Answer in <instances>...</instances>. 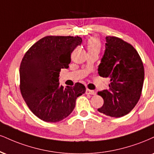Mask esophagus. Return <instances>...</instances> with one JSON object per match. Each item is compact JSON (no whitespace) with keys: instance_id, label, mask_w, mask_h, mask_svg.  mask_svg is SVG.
Instances as JSON below:
<instances>
[{"instance_id":"1","label":"esophagus","mask_w":154,"mask_h":154,"mask_svg":"<svg viewBox=\"0 0 154 154\" xmlns=\"http://www.w3.org/2000/svg\"><path fill=\"white\" fill-rule=\"evenodd\" d=\"M85 93L88 94V95H95V92L94 91V90H88V89H87L86 92H85Z\"/></svg>"}]
</instances>
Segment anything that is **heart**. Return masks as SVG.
<instances>
[{"instance_id":"heart-1","label":"heart","mask_w":154,"mask_h":154,"mask_svg":"<svg viewBox=\"0 0 154 154\" xmlns=\"http://www.w3.org/2000/svg\"><path fill=\"white\" fill-rule=\"evenodd\" d=\"M100 42L97 38H92L88 42L87 48L88 52H99L100 50Z\"/></svg>"}]
</instances>
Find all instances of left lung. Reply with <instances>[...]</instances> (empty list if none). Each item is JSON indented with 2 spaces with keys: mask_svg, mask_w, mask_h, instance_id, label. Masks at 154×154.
<instances>
[{
  "mask_svg": "<svg viewBox=\"0 0 154 154\" xmlns=\"http://www.w3.org/2000/svg\"><path fill=\"white\" fill-rule=\"evenodd\" d=\"M104 54L98 74L110 79L109 90L98 92L104 103L97 110L113 118L123 117L139 100L144 80L141 59L130 44L115 36H106Z\"/></svg>",
  "mask_w": 154,
  "mask_h": 154,
  "instance_id": "obj_1",
  "label": "left lung"
}]
</instances>
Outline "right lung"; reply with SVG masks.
<instances>
[{
  "label": "right lung",
  "instance_id": "right-lung-1",
  "mask_svg": "<svg viewBox=\"0 0 154 154\" xmlns=\"http://www.w3.org/2000/svg\"><path fill=\"white\" fill-rule=\"evenodd\" d=\"M82 39L79 36L42 38L25 54L20 66V90L35 116L56 123L71 114L77 98L86 91L81 83L64 88L59 85L61 69H67L71 53Z\"/></svg>",
  "mask_w": 154,
  "mask_h": 154
}]
</instances>
